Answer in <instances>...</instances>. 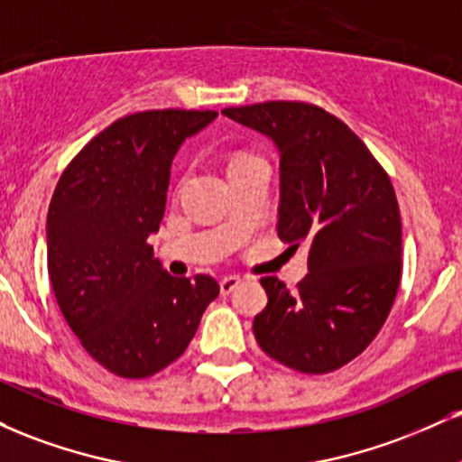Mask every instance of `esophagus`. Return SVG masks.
Wrapping results in <instances>:
<instances>
[{"mask_svg":"<svg viewBox=\"0 0 462 462\" xmlns=\"http://www.w3.org/2000/svg\"><path fill=\"white\" fill-rule=\"evenodd\" d=\"M238 284H241V277H236V275H227V277H224V280L219 282L221 294H230L232 291H236Z\"/></svg>","mask_w":462,"mask_h":462,"instance_id":"34e87169","label":"esophagus"}]
</instances>
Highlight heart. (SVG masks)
Instances as JSON below:
<instances>
[{
  "label": "heart",
  "mask_w": 462,
  "mask_h": 462,
  "mask_svg": "<svg viewBox=\"0 0 462 462\" xmlns=\"http://www.w3.org/2000/svg\"><path fill=\"white\" fill-rule=\"evenodd\" d=\"M243 157H247V154H238V157H235L232 161H238V159H243Z\"/></svg>",
  "instance_id": "b5f03b06"
}]
</instances>
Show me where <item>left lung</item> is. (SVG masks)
Instances as JSON below:
<instances>
[{
	"instance_id": "8db88e82",
	"label": "left lung",
	"mask_w": 462,
	"mask_h": 462,
	"mask_svg": "<svg viewBox=\"0 0 462 462\" xmlns=\"http://www.w3.org/2000/svg\"><path fill=\"white\" fill-rule=\"evenodd\" d=\"M280 152L277 236L308 243V275L291 292L263 277L269 303L254 319L260 348L288 368L325 374L365 351L400 286L402 227L390 176L355 133L308 103L221 111Z\"/></svg>"
}]
</instances>
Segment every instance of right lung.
Returning a JSON list of instances; mask_svg holds the SVG:
<instances>
[{"label":"right lung","mask_w":462,"mask_h":462,"mask_svg":"<svg viewBox=\"0 0 462 462\" xmlns=\"http://www.w3.org/2000/svg\"><path fill=\"white\" fill-rule=\"evenodd\" d=\"M217 111L157 109L116 120L60 176L47 264L66 322L98 364L146 379L185 353L219 294L208 275L171 277L154 258L171 161Z\"/></svg>","instance_id":"add662e5"}]
</instances>
